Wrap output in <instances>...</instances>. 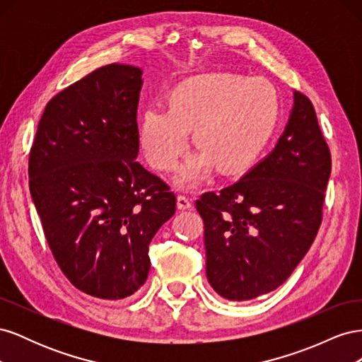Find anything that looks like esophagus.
Listing matches in <instances>:
<instances>
[{
    "label": "esophagus",
    "mask_w": 362,
    "mask_h": 362,
    "mask_svg": "<svg viewBox=\"0 0 362 362\" xmlns=\"http://www.w3.org/2000/svg\"><path fill=\"white\" fill-rule=\"evenodd\" d=\"M177 208H178V210H190V208H192V201L187 198V196L178 194Z\"/></svg>",
    "instance_id": "34e87169"
}]
</instances>
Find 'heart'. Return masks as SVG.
Wrapping results in <instances>:
<instances>
[{
    "instance_id": "heart-1",
    "label": "heart",
    "mask_w": 362,
    "mask_h": 362,
    "mask_svg": "<svg viewBox=\"0 0 362 362\" xmlns=\"http://www.w3.org/2000/svg\"><path fill=\"white\" fill-rule=\"evenodd\" d=\"M276 122V98L259 78L234 74L190 76L172 89L169 110L148 107L140 117L139 140L146 161L169 172L189 148L193 129L199 148L178 169L180 185L196 184L214 168L225 175L250 166L266 146Z\"/></svg>"
}]
</instances>
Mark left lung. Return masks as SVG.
Returning a JSON list of instances; mask_svg holds the SVG:
<instances>
[{"mask_svg":"<svg viewBox=\"0 0 362 362\" xmlns=\"http://www.w3.org/2000/svg\"><path fill=\"white\" fill-rule=\"evenodd\" d=\"M331 164L313 103L294 92L275 149L233 185L196 201L206 278L217 294L250 300L291 275L322 225Z\"/></svg>","mask_w":362,"mask_h":362,"instance_id":"left-lung-1","label":"left lung"}]
</instances>
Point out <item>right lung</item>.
<instances>
[{"label": "right lung", "instance_id": "add662e5", "mask_svg": "<svg viewBox=\"0 0 362 362\" xmlns=\"http://www.w3.org/2000/svg\"><path fill=\"white\" fill-rule=\"evenodd\" d=\"M141 71L112 63L52 96L28 154L30 193L63 275L98 299L144 286L149 243L175 214L169 185L136 161Z\"/></svg>", "mask_w": 362, "mask_h": 362}]
</instances>
